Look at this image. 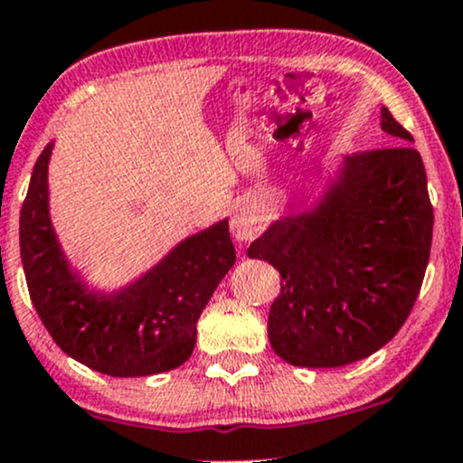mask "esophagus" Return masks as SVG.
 <instances>
[{
  "label": "esophagus",
  "instance_id": "34e87169",
  "mask_svg": "<svg viewBox=\"0 0 463 463\" xmlns=\"http://www.w3.org/2000/svg\"><path fill=\"white\" fill-rule=\"evenodd\" d=\"M259 228H261V220H259L257 211L248 204L239 206L231 220L232 237H235L237 241H250V239H254V235H257Z\"/></svg>",
  "mask_w": 463,
  "mask_h": 463
}]
</instances>
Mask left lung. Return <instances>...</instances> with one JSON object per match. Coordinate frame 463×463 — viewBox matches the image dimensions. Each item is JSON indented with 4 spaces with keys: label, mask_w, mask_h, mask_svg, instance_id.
<instances>
[{
    "label": "left lung",
    "mask_w": 463,
    "mask_h": 463,
    "mask_svg": "<svg viewBox=\"0 0 463 463\" xmlns=\"http://www.w3.org/2000/svg\"><path fill=\"white\" fill-rule=\"evenodd\" d=\"M381 128L396 146L344 158L320 204L276 220L252 246L280 272L268 335L300 368H339L370 357L413 309L433 237L422 156L387 109Z\"/></svg>",
    "instance_id": "left-lung-1"
}]
</instances>
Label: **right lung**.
<instances>
[{
    "mask_svg": "<svg viewBox=\"0 0 463 463\" xmlns=\"http://www.w3.org/2000/svg\"><path fill=\"white\" fill-rule=\"evenodd\" d=\"M45 146L21 206V263L32 305L52 339L80 364L109 376H150L191 357L195 324L235 265L228 220L180 241L161 263L113 294L89 289L69 268L50 220Z\"/></svg>",
    "mask_w": 463,
    "mask_h": 463,
    "instance_id": "obj_1",
    "label": "right lung"
}]
</instances>
